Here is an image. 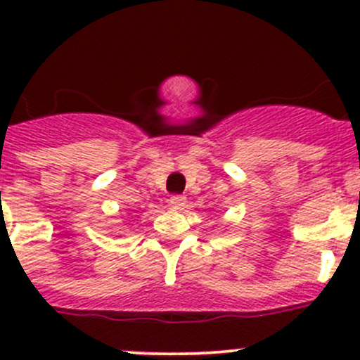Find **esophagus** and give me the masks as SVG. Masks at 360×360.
I'll return each mask as SVG.
<instances>
[{"label": "esophagus", "instance_id": "esophagus-1", "mask_svg": "<svg viewBox=\"0 0 360 360\" xmlns=\"http://www.w3.org/2000/svg\"><path fill=\"white\" fill-rule=\"evenodd\" d=\"M169 203L172 209H183V207L186 205V197H184V195H172Z\"/></svg>", "mask_w": 360, "mask_h": 360}]
</instances>
